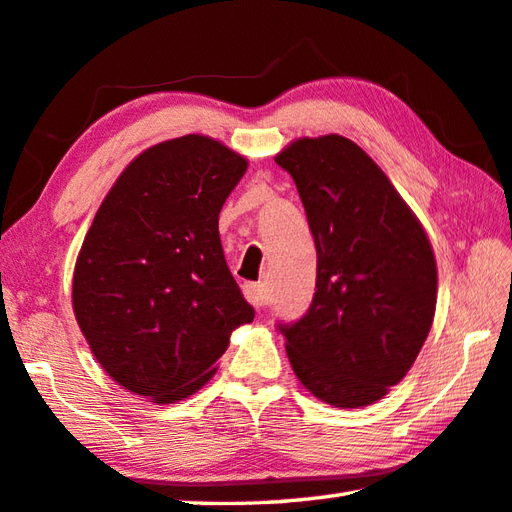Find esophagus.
<instances>
[{
  "instance_id": "34e87169",
  "label": "esophagus",
  "mask_w": 512,
  "mask_h": 512,
  "mask_svg": "<svg viewBox=\"0 0 512 512\" xmlns=\"http://www.w3.org/2000/svg\"><path fill=\"white\" fill-rule=\"evenodd\" d=\"M244 295L250 304H253L257 310H262L268 306L270 297L266 293V288L262 284H244Z\"/></svg>"
}]
</instances>
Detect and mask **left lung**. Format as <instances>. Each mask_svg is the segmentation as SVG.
I'll use <instances>...</instances> for the list:
<instances>
[{
  "label": "left lung",
  "mask_w": 512,
  "mask_h": 512,
  "mask_svg": "<svg viewBox=\"0 0 512 512\" xmlns=\"http://www.w3.org/2000/svg\"><path fill=\"white\" fill-rule=\"evenodd\" d=\"M275 162L293 177L317 248L313 304L277 324L290 366L330 406L375 404L402 382L433 326V248L384 170L350 139H297Z\"/></svg>",
  "instance_id": "1"
}]
</instances>
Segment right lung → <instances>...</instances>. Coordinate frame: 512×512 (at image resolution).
Returning <instances> with one entry per match:
<instances>
[{
  "mask_svg": "<svg viewBox=\"0 0 512 512\" xmlns=\"http://www.w3.org/2000/svg\"><path fill=\"white\" fill-rule=\"evenodd\" d=\"M204 135L150 146L108 190L73 275L86 342L119 386L175 404L215 375L255 310L226 266L219 210L246 173Z\"/></svg>",
  "mask_w": 512,
  "mask_h": 512,
  "instance_id": "right-lung-1",
  "label": "right lung"
}]
</instances>
